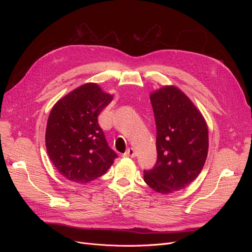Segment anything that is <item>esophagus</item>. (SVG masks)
Segmentation results:
<instances>
[{"instance_id": "34e87169", "label": "esophagus", "mask_w": 252, "mask_h": 252, "mask_svg": "<svg viewBox=\"0 0 252 252\" xmlns=\"http://www.w3.org/2000/svg\"><path fill=\"white\" fill-rule=\"evenodd\" d=\"M125 157H131V158L136 157V151H135V149L128 148V149L126 150V152L125 153Z\"/></svg>"}]
</instances>
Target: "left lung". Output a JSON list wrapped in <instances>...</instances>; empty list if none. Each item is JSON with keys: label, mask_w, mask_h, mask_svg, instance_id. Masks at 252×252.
Segmentation results:
<instances>
[{"label": "left lung", "mask_w": 252, "mask_h": 252, "mask_svg": "<svg viewBox=\"0 0 252 252\" xmlns=\"http://www.w3.org/2000/svg\"><path fill=\"white\" fill-rule=\"evenodd\" d=\"M156 124L157 161L144 181L160 194L186 188L201 173L208 152V127L201 112L175 86L150 94Z\"/></svg>", "instance_id": "1"}]
</instances>
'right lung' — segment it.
<instances>
[{
	"label": "right lung",
	"instance_id": "1",
	"mask_svg": "<svg viewBox=\"0 0 252 252\" xmlns=\"http://www.w3.org/2000/svg\"><path fill=\"white\" fill-rule=\"evenodd\" d=\"M113 99L99 85L87 83L57 101L46 128L52 163L67 180L86 184L103 176L117 157L110 149L98 115Z\"/></svg>",
	"mask_w": 252,
	"mask_h": 252
}]
</instances>
